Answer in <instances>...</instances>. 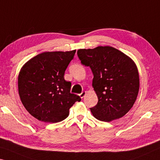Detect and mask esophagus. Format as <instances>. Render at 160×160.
<instances>
[{
    "label": "esophagus",
    "instance_id": "1",
    "mask_svg": "<svg viewBox=\"0 0 160 160\" xmlns=\"http://www.w3.org/2000/svg\"><path fill=\"white\" fill-rule=\"evenodd\" d=\"M85 95H86V92H85V91H83V92H82L80 94L79 96H80L81 98H83L85 96Z\"/></svg>",
    "mask_w": 160,
    "mask_h": 160
}]
</instances>
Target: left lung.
I'll return each mask as SVG.
<instances>
[{"label": "left lung", "mask_w": 160, "mask_h": 160, "mask_svg": "<svg viewBox=\"0 0 160 160\" xmlns=\"http://www.w3.org/2000/svg\"><path fill=\"white\" fill-rule=\"evenodd\" d=\"M81 63L93 73L92 87L98 102L90 110L96 119L110 122L130 111L138 97V70L131 58L110 46L80 49Z\"/></svg>", "instance_id": "left-lung-1"}]
</instances>
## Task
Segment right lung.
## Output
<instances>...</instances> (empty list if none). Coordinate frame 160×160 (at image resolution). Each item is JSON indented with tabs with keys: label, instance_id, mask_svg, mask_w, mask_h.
Instances as JSON below:
<instances>
[{
	"label": "right lung",
	"instance_id": "obj_1",
	"mask_svg": "<svg viewBox=\"0 0 160 160\" xmlns=\"http://www.w3.org/2000/svg\"><path fill=\"white\" fill-rule=\"evenodd\" d=\"M76 50L45 52L28 61L18 75L21 102L30 115L45 122L65 120L80 96L70 93L71 82L64 78L65 70Z\"/></svg>",
	"mask_w": 160,
	"mask_h": 160
}]
</instances>
